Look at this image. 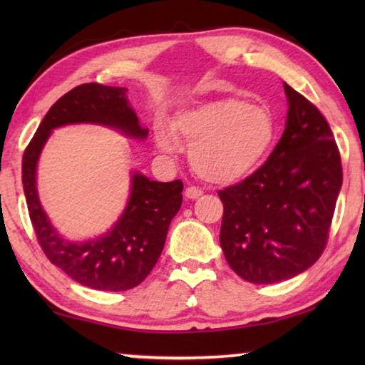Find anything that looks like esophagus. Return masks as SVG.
Instances as JSON below:
<instances>
[{
    "label": "esophagus",
    "instance_id": "34e87169",
    "mask_svg": "<svg viewBox=\"0 0 365 365\" xmlns=\"http://www.w3.org/2000/svg\"><path fill=\"white\" fill-rule=\"evenodd\" d=\"M185 196H187L188 200H196V197L202 196V191L196 187H188L187 190H185Z\"/></svg>",
    "mask_w": 365,
    "mask_h": 365
}]
</instances>
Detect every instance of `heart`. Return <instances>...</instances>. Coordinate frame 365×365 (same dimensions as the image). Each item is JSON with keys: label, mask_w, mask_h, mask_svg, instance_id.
I'll list each match as a JSON object with an SVG mask.
<instances>
[{"label": "heart", "mask_w": 365, "mask_h": 365, "mask_svg": "<svg viewBox=\"0 0 365 365\" xmlns=\"http://www.w3.org/2000/svg\"><path fill=\"white\" fill-rule=\"evenodd\" d=\"M174 132L191 143L190 159L197 175L212 183H232L262 164L274 145L277 125L267 108L228 96L182 110ZM158 143L168 153L178 148L168 130L158 132Z\"/></svg>", "instance_id": "b5f03b06"}]
</instances>
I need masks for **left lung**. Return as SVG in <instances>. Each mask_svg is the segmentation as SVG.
<instances>
[{"label":"left lung","instance_id":"8db88e82","mask_svg":"<svg viewBox=\"0 0 365 365\" xmlns=\"http://www.w3.org/2000/svg\"><path fill=\"white\" fill-rule=\"evenodd\" d=\"M283 86L289 108L280 141L250 177L217 191L222 251L235 274L256 285L293 279L322 256L343 183L329 122Z\"/></svg>","mask_w":365,"mask_h":365}]
</instances>
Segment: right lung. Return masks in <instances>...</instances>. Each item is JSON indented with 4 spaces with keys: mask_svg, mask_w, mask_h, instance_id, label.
Masks as SVG:
<instances>
[{
    "mask_svg": "<svg viewBox=\"0 0 365 365\" xmlns=\"http://www.w3.org/2000/svg\"><path fill=\"white\" fill-rule=\"evenodd\" d=\"M125 93L122 86L101 83H83L67 91L49 108L22 158L24 193L43 252L72 280L101 292H125L150 275L163 252L170 220L182 206V180L163 183L133 174L130 200L113 230L93 242L69 243L59 237L40 206L35 172L49 133L66 123H103L145 138L148 128L140 127Z\"/></svg>",
    "mask_w": 365,
    "mask_h": 365,
    "instance_id": "obj_1",
    "label": "right lung"
}]
</instances>
